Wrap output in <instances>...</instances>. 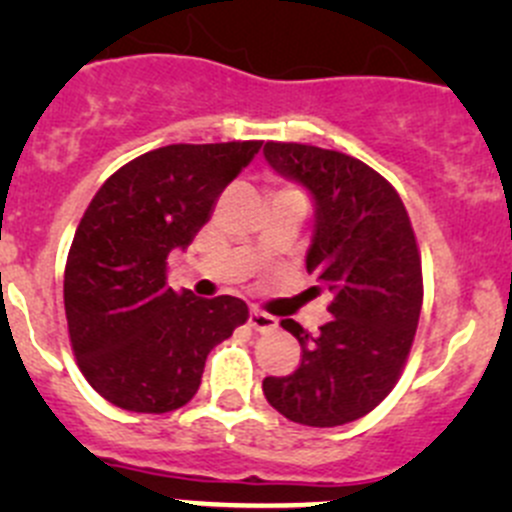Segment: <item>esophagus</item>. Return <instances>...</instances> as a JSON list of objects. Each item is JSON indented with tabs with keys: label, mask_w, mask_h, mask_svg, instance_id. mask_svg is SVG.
I'll return each instance as SVG.
<instances>
[{
	"label": "esophagus",
	"mask_w": 512,
	"mask_h": 512,
	"mask_svg": "<svg viewBox=\"0 0 512 512\" xmlns=\"http://www.w3.org/2000/svg\"><path fill=\"white\" fill-rule=\"evenodd\" d=\"M250 327L255 329V332H272V329L277 327V319L260 312V309H250Z\"/></svg>",
	"instance_id": "34e87169"
}]
</instances>
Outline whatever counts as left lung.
I'll return each instance as SVG.
<instances>
[{
	"mask_svg": "<svg viewBox=\"0 0 512 512\" xmlns=\"http://www.w3.org/2000/svg\"><path fill=\"white\" fill-rule=\"evenodd\" d=\"M262 153L312 195L307 272L332 294V319L317 337L282 319L302 361L292 374L267 376L262 391L289 421L344 426L389 396L414 344L423 302L414 227L389 180L347 153L275 141Z\"/></svg>",
	"mask_w": 512,
	"mask_h": 512,
	"instance_id": "8db88e82",
	"label": "left lung"
}]
</instances>
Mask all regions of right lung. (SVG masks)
I'll list each match as a JSON object with an SVG mask.
<instances>
[{
	"label": "right lung",
	"instance_id": "add662e5",
	"mask_svg": "<svg viewBox=\"0 0 512 512\" xmlns=\"http://www.w3.org/2000/svg\"><path fill=\"white\" fill-rule=\"evenodd\" d=\"M260 148H156L116 170L86 208L66 260V322L81 374L118 409L165 414L188 404L210 349L250 317L230 294L173 292L165 260L188 250Z\"/></svg>",
	"mask_w": 512,
	"mask_h": 512
}]
</instances>
